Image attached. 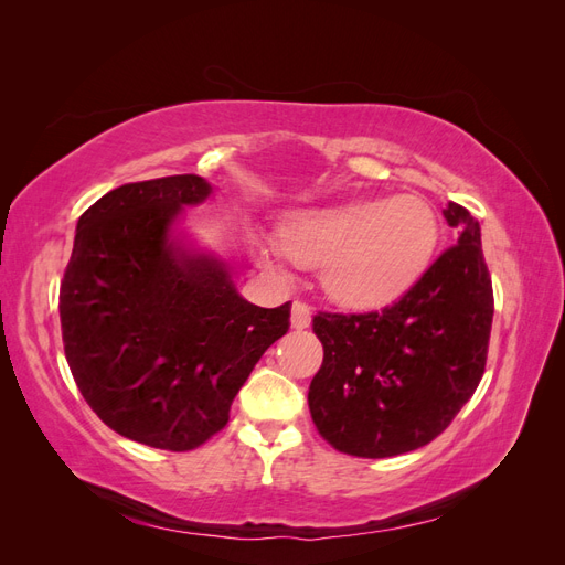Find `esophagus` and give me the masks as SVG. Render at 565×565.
<instances>
[{"label": "esophagus", "mask_w": 565, "mask_h": 565, "mask_svg": "<svg viewBox=\"0 0 565 565\" xmlns=\"http://www.w3.org/2000/svg\"><path fill=\"white\" fill-rule=\"evenodd\" d=\"M289 322H292V330H306L311 324V309L309 303L295 301L292 303V316H289Z\"/></svg>", "instance_id": "34e87169"}]
</instances>
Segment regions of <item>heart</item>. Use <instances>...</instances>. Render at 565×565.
Returning a JSON list of instances; mask_svg holds the SVG:
<instances>
[{"instance_id": "b5f03b06", "label": "heart", "mask_w": 565, "mask_h": 565, "mask_svg": "<svg viewBox=\"0 0 565 565\" xmlns=\"http://www.w3.org/2000/svg\"><path fill=\"white\" fill-rule=\"evenodd\" d=\"M438 214L419 195L353 200L289 212L280 237L254 233L259 262L320 266L324 295L347 309H380L403 297L431 266Z\"/></svg>"}]
</instances>
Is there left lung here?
Returning a JSON list of instances; mask_svg holds the SVG:
<instances>
[{"instance_id":"1","label":"left lung","mask_w":565,"mask_h":565,"mask_svg":"<svg viewBox=\"0 0 565 565\" xmlns=\"http://www.w3.org/2000/svg\"><path fill=\"white\" fill-rule=\"evenodd\" d=\"M443 216L457 245L396 303L313 318L324 355L309 409L339 452L380 459L426 446L483 377L494 303L481 226L457 202Z\"/></svg>"}]
</instances>
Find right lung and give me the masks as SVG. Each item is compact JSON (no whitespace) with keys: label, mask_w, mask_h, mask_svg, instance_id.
I'll use <instances>...</instances> for the list:
<instances>
[{"label":"right lung","mask_w":565,"mask_h":565,"mask_svg":"<svg viewBox=\"0 0 565 565\" xmlns=\"http://www.w3.org/2000/svg\"><path fill=\"white\" fill-rule=\"evenodd\" d=\"M212 195L195 174L119 185L77 221L58 311L67 365L119 436L193 450L221 431L264 351L289 330V301L241 297L226 264L177 231Z\"/></svg>","instance_id":"right-lung-1"}]
</instances>
